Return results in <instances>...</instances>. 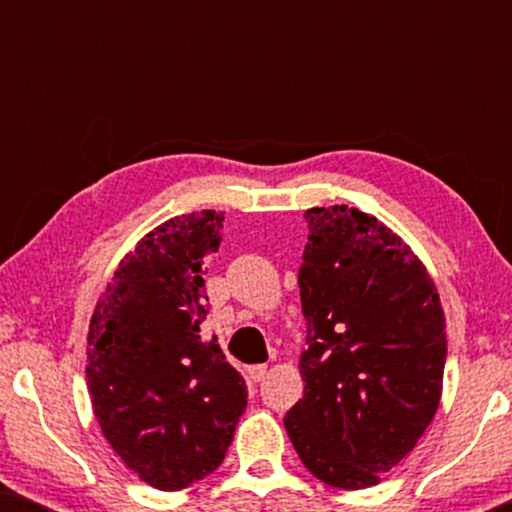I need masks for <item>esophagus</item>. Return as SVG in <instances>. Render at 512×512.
Masks as SVG:
<instances>
[{"label": "esophagus", "mask_w": 512, "mask_h": 512, "mask_svg": "<svg viewBox=\"0 0 512 512\" xmlns=\"http://www.w3.org/2000/svg\"><path fill=\"white\" fill-rule=\"evenodd\" d=\"M249 375L254 382H261V380H265V375H268V366H251Z\"/></svg>", "instance_id": "obj_1"}]
</instances>
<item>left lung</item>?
Returning a JSON list of instances; mask_svg holds the SVG:
<instances>
[{
  "label": "left lung",
  "mask_w": 512,
  "mask_h": 512,
  "mask_svg": "<svg viewBox=\"0 0 512 512\" xmlns=\"http://www.w3.org/2000/svg\"><path fill=\"white\" fill-rule=\"evenodd\" d=\"M305 219V391L284 426L314 478L366 489L401 464L436 415L445 314L424 263L375 216L335 205L307 209Z\"/></svg>",
  "instance_id": "left-lung-1"
}]
</instances>
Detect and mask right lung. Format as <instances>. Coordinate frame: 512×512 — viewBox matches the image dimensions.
I'll list each match as a JSON object with an SVG mask.
<instances>
[{
	"label": "right lung",
	"instance_id": "obj_1",
	"mask_svg": "<svg viewBox=\"0 0 512 512\" xmlns=\"http://www.w3.org/2000/svg\"><path fill=\"white\" fill-rule=\"evenodd\" d=\"M214 209L160 223L125 254L88 331V391L100 429L146 485L177 492L214 473L247 408V384L205 340Z\"/></svg>",
	"mask_w": 512,
	"mask_h": 512
}]
</instances>
